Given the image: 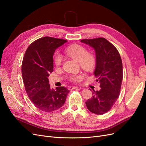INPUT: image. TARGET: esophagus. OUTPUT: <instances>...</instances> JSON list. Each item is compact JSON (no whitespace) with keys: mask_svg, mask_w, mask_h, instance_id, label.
Instances as JSON below:
<instances>
[{"mask_svg":"<svg viewBox=\"0 0 146 146\" xmlns=\"http://www.w3.org/2000/svg\"><path fill=\"white\" fill-rule=\"evenodd\" d=\"M78 88V87H77V86H69L68 89L69 90H72L73 89H75V88Z\"/></svg>","mask_w":146,"mask_h":146,"instance_id":"34e87169","label":"esophagus"}]
</instances>
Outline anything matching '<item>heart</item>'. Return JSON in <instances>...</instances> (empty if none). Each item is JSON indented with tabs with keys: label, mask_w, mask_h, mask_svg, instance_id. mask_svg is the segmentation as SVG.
Instances as JSON below:
<instances>
[{
	"label": "heart",
	"mask_w": 146,
	"mask_h": 146,
	"mask_svg": "<svg viewBox=\"0 0 146 146\" xmlns=\"http://www.w3.org/2000/svg\"><path fill=\"white\" fill-rule=\"evenodd\" d=\"M65 52L69 56L76 59L81 66V67L86 70H90L96 64V59L95 56L90 52H88L86 48L80 44H72L65 48ZM63 56L58 52H56L54 56V62L57 67L62 63ZM83 78V75L75 74L70 77V80L75 82H80Z\"/></svg>",
	"instance_id": "b5f03b06"
}]
</instances>
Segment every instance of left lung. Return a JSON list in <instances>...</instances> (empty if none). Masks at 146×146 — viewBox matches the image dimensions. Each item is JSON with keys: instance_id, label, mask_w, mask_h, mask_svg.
Returning a JSON list of instances; mask_svg holds the SVG:
<instances>
[{"instance_id": "1", "label": "left lung", "mask_w": 146, "mask_h": 146, "mask_svg": "<svg viewBox=\"0 0 146 146\" xmlns=\"http://www.w3.org/2000/svg\"><path fill=\"white\" fill-rule=\"evenodd\" d=\"M81 42L96 51L94 74L101 88L99 91L93 90L94 95L87 100L86 107L92 113L103 114L111 109L120 94L123 78L122 60L115 46L104 38L82 39Z\"/></svg>"}]
</instances>
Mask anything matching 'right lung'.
Returning a JSON list of instances; mask_svg holds the SVG:
<instances>
[{"mask_svg": "<svg viewBox=\"0 0 146 146\" xmlns=\"http://www.w3.org/2000/svg\"><path fill=\"white\" fill-rule=\"evenodd\" d=\"M66 40L49 36L33 41L25 51L22 76L30 100L42 111L52 112L62 107L69 91L63 86L51 89L48 77L54 70L53 55Z\"/></svg>", "mask_w": 146, "mask_h": 146, "instance_id": "obj_1", "label": "right lung"}]
</instances>
